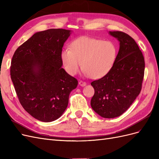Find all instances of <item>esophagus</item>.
Listing matches in <instances>:
<instances>
[{
  "mask_svg": "<svg viewBox=\"0 0 159 159\" xmlns=\"http://www.w3.org/2000/svg\"><path fill=\"white\" fill-rule=\"evenodd\" d=\"M79 85L80 86H81V87H84V86L86 85V83L84 82V81H79Z\"/></svg>",
  "mask_w": 159,
  "mask_h": 159,
  "instance_id": "obj_1",
  "label": "esophagus"
}]
</instances>
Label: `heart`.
I'll list each match as a JSON object with an SVG mask.
<instances>
[{
	"label": "heart",
	"instance_id": "obj_1",
	"mask_svg": "<svg viewBox=\"0 0 159 159\" xmlns=\"http://www.w3.org/2000/svg\"><path fill=\"white\" fill-rule=\"evenodd\" d=\"M64 49L61 59L66 71L71 75L80 71L82 62L84 74L93 79L107 75L116 61L118 48L111 41L90 37H81Z\"/></svg>",
	"mask_w": 159,
	"mask_h": 159
}]
</instances>
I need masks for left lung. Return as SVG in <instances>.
I'll return each mask as SVG.
<instances>
[{
	"label": "left lung",
	"instance_id": "8db88e82",
	"mask_svg": "<svg viewBox=\"0 0 159 159\" xmlns=\"http://www.w3.org/2000/svg\"><path fill=\"white\" fill-rule=\"evenodd\" d=\"M119 42L116 61L109 73L91 83L95 93L94 111L103 118H115L129 109L141 92L145 60L133 38L123 32H109Z\"/></svg>",
	"mask_w": 159,
	"mask_h": 159
}]
</instances>
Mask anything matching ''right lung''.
I'll return each mask as SVG.
<instances>
[{
  "label": "right lung",
  "instance_id": "1",
  "mask_svg": "<svg viewBox=\"0 0 159 159\" xmlns=\"http://www.w3.org/2000/svg\"><path fill=\"white\" fill-rule=\"evenodd\" d=\"M71 30L36 32L14 52L11 76L22 106L43 122L60 118L78 81L61 68V53Z\"/></svg>",
  "mask_w": 159,
  "mask_h": 159
}]
</instances>
